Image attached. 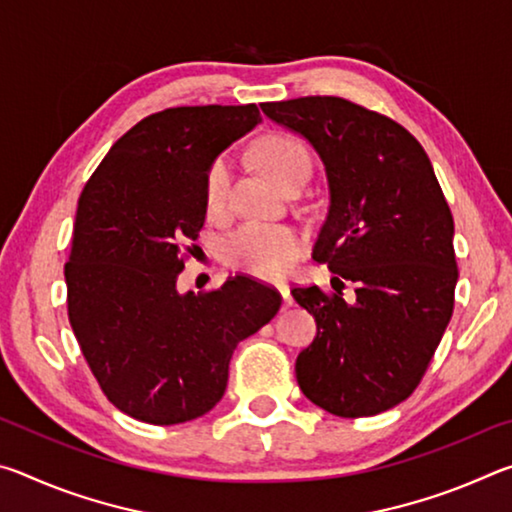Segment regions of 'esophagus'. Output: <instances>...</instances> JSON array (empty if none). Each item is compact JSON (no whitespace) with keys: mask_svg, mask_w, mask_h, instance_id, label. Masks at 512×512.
<instances>
[{"mask_svg":"<svg viewBox=\"0 0 512 512\" xmlns=\"http://www.w3.org/2000/svg\"><path fill=\"white\" fill-rule=\"evenodd\" d=\"M277 291H280V296L284 300V307H291L293 305V296H291L289 287H284V284H280V287H277Z\"/></svg>","mask_w":512,"mask_h":512,"instance_id":"obj_1","label":"esophagus"}]
</instances>
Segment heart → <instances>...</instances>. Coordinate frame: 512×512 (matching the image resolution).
I'll return each instance as SVG.
<instances>
[{
	"label": "heart",
	"mask_w": 512,
	"mask_h": 512,
	"mask_svg": "<svg viewBox=\"0 0 512 512\" xmlns=\"http://www.w3.org/2000/svg\"><path fill=\"white\" fill-rule=\"evenodd\" d=\"M255 158L268 176L280 187H291L307 180L311 160L298 137L289 133H268L255 144ZM232 183V167L228 158H216L205 176V205L212 212L221 210L228 201ZM302 253V237L284 225L248 223L230 235L223 244V257L228 266L266 280L287 275L291 264Z\"/></svg>",
	"instance_id": "b5f03b06"
}]
</instances>
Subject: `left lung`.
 <instances>
[{
    "mask_svg": "<svg viewBox=\"0 0 512 512\" xmlns=\"http://www.w3.org/2000/svg\"><path fill=\"white\" fill-rule=\"evenodd\" d=\"M262 110L325 162L329 212L314 259L357 284L352 305L336 287L291 289L316 318L296 361L300 391L341 418L393 409L418 388L454 311V219L429 155L391 117L341 97Z\"/></svg>",
    "mask_w": 512,
    "mask_h": 512,
    "instance_id": "8db88e82",
    "label": "left lung"
}]
</instances>
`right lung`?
Instances as JSON below:
<instances>
[{
  "label": "right lung",
  "mask_w": 512,
  "mask_h": 512,
  "mask_svg": "<svg viewBox=\"0 0 512 512\" xmlns=\"http://www.w3.org/2000/svg\"><path fill=\"white\" fill-rule=\"evenodd\" d=\"M257 121L255 103L153 112L83 187L65 264L69 325L103 395L135 420L212 411L237 343L280 311V293L250 275L176 291L205 223L207 169Z\"/></svg>",
  "instance_id": "right-lung-1"
}]
</instances>
